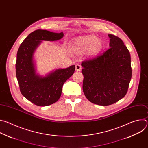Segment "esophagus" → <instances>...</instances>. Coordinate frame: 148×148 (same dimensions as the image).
Instances as JSON below:
<instances>
[{
	"label": "esophagus",
	"mask_w": 148,
	"mask_h": 148,
	"mask_svg": "<svg viewBox=\"0 0 148 148\" xmlns=\"http://www.w3.org/2000/svg\"><path fill=\"white\" fill-rule=\"evenodd\" d=\"M81 69H82V67H81V66L80 65L77 64V65L75 66V70H76L77 71H79L81 70Z\"/></svg>",
	"instance_id": "esophagus-1"
}]
</instances>
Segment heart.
I'll use <instances>...</instances> for the list:
<instances>
[{
    "instance_id": "b5f03b06",
    "label": "heart",
    "mask_w": 148,
    "mask_h": 148,
    "mask_svg": "<svg viewBox=\"0 0 148 148\" xmlns=\"http://www.w3.org/2000/svg\"><path fill=\"white\" fill-rule=\"evenodd\" d=\"M72 49L77 53L87 51L90 57L97 55L102 50L103 45L100 39L96 36H86L76 38L71 45Z\"/></svg>"
}]
</instances>
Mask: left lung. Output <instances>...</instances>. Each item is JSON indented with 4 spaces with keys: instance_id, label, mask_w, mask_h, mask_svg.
Masks as SVG:
<instances>
[{
    "instance_id": "obj_1",
    "label": "left lung",
    "mask_w": 148,
    "mask_h": 148,
    "mask_svg": "<svg viewBox=\"0 0 148 148\" xmlns=\"http://www.w3.org/2000/svg\"><path fill=\"white\" fill-rule=\"evenodd\" d=\"M110 48L82 62V90L92 103L107 106L127 93L132 77L130 53L122 40L108 34Z\"/></svg>"
}]
</instances>
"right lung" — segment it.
I'll list each match as a JSON object with an SVG mask.
<instances>
[{"instance_id":"right-lung-1","label":"right lung","mask_w":148,"mask_h":148,"mask_svg":"<svg viewBox=\"0 0 148 148\" xmlns=\"http://www.w3.org/2000/svg\"><path fill=\"white\" fill-rule=\"evenodd\" d=\"M63 36L62 32L35 30L24 40L17 51L16 73L20 92L37 106L45 107L56 102L61 95L63 84L74 73V65L57 69L45 77L36 72L33 54L41 41H56Z\"/></svg>"}]
</instances>
